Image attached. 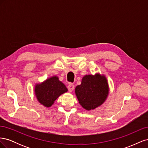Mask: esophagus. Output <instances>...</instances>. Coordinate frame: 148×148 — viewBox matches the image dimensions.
<instances>
[{
    "label": "esophagus",
    "mask_w": 148,
    "mask_h": 148,
    "mask_svg": "<svg viewBox=\"0 0 148 148\" xmlns=\"http://www.w3.org/2000/svg\"><path fill=\"white\" fill-rule=\"evenodd\" d=\"M74 88H75V86H74V85H73V83H69V86H68V89H69V91L70 92H72L73 90L74 89Z\"/></svg>",
    "instance_id": "34e87169"
}]
</instances>
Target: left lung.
Returning a JSON list of instances; mask_svg holds the SVG:
<instances>
[{
  "mask_svg": "<svg viewBox=\"0 0 148 148\" xmlns=\"http://www.w3.org/2000/svg\"><path fill=\"white\" fill-rule=\"evenodd\" d=\"M109 86L104 76L86 75L82 84L75 88V93L79 104L88 110L101 105L108 95Z\"/></svg>",
  "mask_w": 148,
  "mask_h": 148,
  "instance_id": "8db88e82",
  "label": "left lung"
}]
</instances>
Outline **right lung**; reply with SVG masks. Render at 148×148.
Segmentation results:
<instances>
[{
	"instance_id": "obj_1",
	"label": "right lung",
	"mask_w": 148,
	"mask_h": 148,
	"mask_svg": "<svg viewBox=\"0 0 148 148\" xmlns=\"http://www.w3.org/2000/svg\"><path fill=\"white\" fill-rule=\"evenodd\" d=\"M68 91L64 83L57 77L47 79L35 87V94L39 102L45 107H51L62 94Z\"/></svg>"
}]
</instances>
